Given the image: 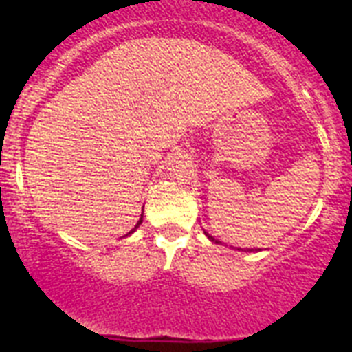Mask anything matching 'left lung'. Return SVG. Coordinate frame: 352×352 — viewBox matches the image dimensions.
<instances>
[{
	"label": "left lung",
	"instance_id": "left-lung-1",
	"mask_svg": "<svg viewBox=\"0 0 352 352\" xmlns=\"http://www.w3.org/2000/svg\"><path fill=\"white\" fill-rule=\"evenodd\" d=\"M204 234H206V236H208V238H210V239H211V241H214V238H213V236H210V234H208V232H204ZM214 243H220V241H214ZM238 250H239V248H238Z\"/></svg>",
	"mask_w": 352,
	"mask_h": 352
}]
</instances>
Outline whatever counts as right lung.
Instances as JSON below:
<instances>
[{
  "label": "right lung",
  "mask_w": 352,
  "mask_h": 352,
  "mask_svg": "<svg viewBox=\"0 0 352 352\" xmlns=\"http://www.w3.org/2000/svg\"><path fill=\"white\" fill-rule=\"evenodd\" d=\"M141 223H142V214H141V219H139V222H138V223H135V227H133V229H132V231H130V232H129V234H132V232H133V231H135V229H138V227H139V226H141Z\"/></svg>",
  "instance_id": "right-lung-1"
}]
</instances>
